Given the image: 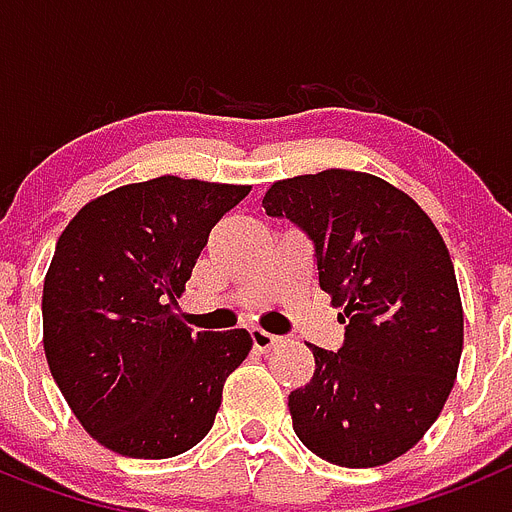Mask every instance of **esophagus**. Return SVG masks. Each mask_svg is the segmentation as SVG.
Here are the masks:
<instances>
[{
	"mask_svg": "<svg viewBox=\"0 0 512 512\" xmlns=\"http://www.w3.org/2000/svg\"><path fill=\"white\" fill-rule=\"evenodd\" d=\"M250 335H252V345H255V350H260V353H268V350L278 348V345L283 342V337L270 335V332L265 330H252Z\"/></svg>",
	"mask_w": 512,
	"mask_h": 512,
	"instance_id": "1",
	"label": "esophagus"
}]
</instances>
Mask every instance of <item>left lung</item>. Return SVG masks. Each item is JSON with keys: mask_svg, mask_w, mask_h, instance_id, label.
Here are the masks:
<instances>
[{"mask_svg": "<svg viewBox=\"0 0 512 512\" xmlns=\"http://www.w3.org/2000/svg\"><path fill=\"white\" fill-rule=\"evenodd\" d=\"M262 208L311 239L345 324L337 353L309 345L317 366L288 394L293 430L330 464H389L438 420L459 371L464 311L446 242L410 195L366 172L275 182Z\"/></svg>", "mask_w": 512, "mask_h": 512, "instance_id": "1", "label": "left lung"}]
</instances>
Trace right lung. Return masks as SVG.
Listing matches in <instances>:
<instances>
[{
  "label": "right lung",
  "mask_w": 512,
  "mask_h": 512,
  "mask_svg": "<svg viewBox=\"0 0 512 512\" xmlns=\"http://www.w3.org/2000/svg\"><path fill=\"white\" fill-rule=\"evenodd\" d=\"M250 185L164 175L100 195L69 221L43 283L48 368L82 428L128 459L201 443L247 330L193 332L175 314L208 234Z\"/></svg>",
  "instance_id": "add662e5"
}]
</instances>
